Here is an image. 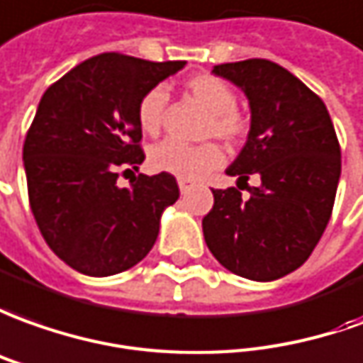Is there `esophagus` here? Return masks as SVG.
I'll use <instances>...</instances> for the list:
<instances>
[{"mask_svg": "<svg viewBox=\"0 0 363 363\" xmlns=\"http://www.w3.org/2000/svg\"><path fill=\"white\" fill-rule=\"evenodd\" d=\"M177 186H179V191H182V194H187V191L194 187V182H189V179H177Z\"/></svg>", "mask_w": 363, "mask_h": 363, "instance_id": "34e87169", "label": "esophagus"}]
</instances>
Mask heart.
Instances as JSON below:
<instances>
[{
	"label": "heart",
	"mask_w": 363,
	"mask_h": 363,
	"mask_svg": "<svg viewBox=\"0 0 363 363\" xmlns=\"http://www.w3.org/2000/svg\"><path fill=\"white\" fill-rule=\"evenodd\" d=\"M187 91L203 108L209 110V118L203 136H217L227 144L243 140L249 122L243 112L237 110V94L215 74H196L186 82ZM167 94L162 86L148 91L138 102V124L148 136H157L166 120ZM150 166L156 172L172 174L179 179H197L206 176L223 162V152L213 142L199 146H187L176 140H166L150 150Z\"/></svg>",
	"instance_id": "b5f03b06"
}]
</instances>
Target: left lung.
I'll return each instance as SVG.
<instances>
[{
    "mask_svg": "<svg viewBox=\"0 0 363 363\" xmlns=\"http://www.w3.org/2000/svg\"><path fill=\"white\" fill-rule=\"evenodd\" d=\"M211 72L239 86L251 108L247 142L225 172L262 184L249 197L213 189L203 237L227 271L277 281L311 257L330 221L342 172L336 130L318 94L277 62H223Z\"/></svg>",
    "mask_w": 363,
    "mask_h": 363,
    "instance_id": "8db88e82",
    "label": "left lung"
}]
</instances>
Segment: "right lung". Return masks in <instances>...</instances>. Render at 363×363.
Returning <instances> with one entry per match:
<instances>
[{
    "mask_svg": "<svg viewBox=\"0 0 363 363\" xmlns=\"http://www.w3.org/2000/svg\"><path fill=\"white\" fill-rule=\"evenodd\" d=\"M186 61L154 62L102 52L51 84L25 136L29 203L51 251L74 271L110 277L138 264L154 247L160 217L179 197L172 174L138 172L140 99Z\"/></svg>",
    "mask_w": 363,
    "mask_h": 363,
    "instance_id": "add662e5",
    "label": "right lung"
}]
</instances>
